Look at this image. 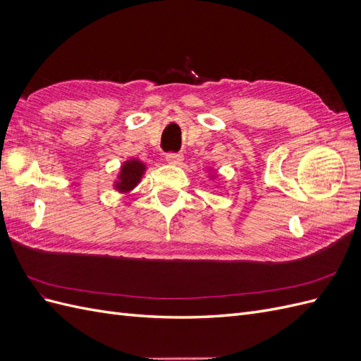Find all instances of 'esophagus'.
Here are the masks:
<instances>
[{"mask_svg":"<svg viewBox=\"0 0 361 361\" xmlns=\"http://www.w3.org/2000/svg\"><path fill=\"white\" fill-rule=\"evenodd\" d=\"M166 161L170 164H180L183 161V155L176 154V152H169V154H166Z\"/></svg>","mask_w":361,"mask_h":361,"instance_id":"esophagus-1","label":"esophagus"}]
</instances>
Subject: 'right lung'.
<instances>
[{"mask_svg":"<svg viewBox=\"0 0 361 361\" xmlns=\"http://www.w3.org/2000/svg\"><path fill=\"white\" fill-rule=\"evenodd\" d=\"M145 173V164L137 159L126 161L120 171V180L116 183V188L118 191H129L133 190L135 185L140 182L141 176Z\"/></svg>","mask_w":361,"mask_h":361,"instance_id":"1","label":"right lung"}]
</instances>
